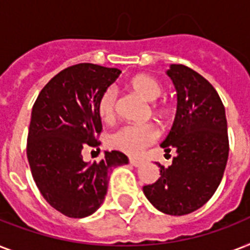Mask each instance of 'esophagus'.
<instances>
[{
	"mask_svg": "<svg viewBox=\"0 0 250 250\" xmlns=\"http://www.w3.org/2000/svg\"><path fill=\"white\" fill-rule=\"evenodd\" d=\"M129 164L132 165V166H135V167H139V166H141L143 161L136 160V158H129Z\"/></svg>",
	"mask_w": 250,
	"mask_h": 250,
	"instance_id": "34e87169",
	"label": "esophagus"
}]
</instances>
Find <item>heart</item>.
<instances>
[{
	"label": "heart",
	"instance_id": "b5f03b06",
	"mask_svg": "<svg viewBox=\"0 0 250 250\" xmlns=\"http://www.w3.org/2000/svg\"><path fill=\"white\" fill-rule=\"evenodd\" d=\"M129 85L139 96L146 101H154L162 94V85L158 80L149 75L133 76ZM98 115L102 121L110 123L117 115V90L113 86L106 88L97 101ZM152 111L158 119H166L171 114V105L167 101H154ZM160 131L153 123L125 125L110 133L106 141L110 148L117 149L128 156H140L149 145L156 143Z\"/></svg>",
	"mask_w": 250,
	"mask_h": 250
}]
</instances>
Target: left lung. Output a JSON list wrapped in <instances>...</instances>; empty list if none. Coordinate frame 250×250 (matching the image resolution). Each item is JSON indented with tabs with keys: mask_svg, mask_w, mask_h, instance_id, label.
<instances>
[{
	"mask_svg": "<svg viewBox=\"0 0 250 250\" xmlns=\"http://www.w3.org/2000/svg\"><path fill=\"white\" fill-rule=\"evenodd\" d=\"M167 75L178 93V107L161 146L178 154L171 166L157 164L160 179L143 190L162 213L186 215L209 201L223 178L229 150L227 119L219 94L204 76L184 64H171Z\"/></svg>",
	"mask_w": 250,
	"mask_h": 250,
	"instance_id": "1",
	"label": "left lung"
}]
</instances>
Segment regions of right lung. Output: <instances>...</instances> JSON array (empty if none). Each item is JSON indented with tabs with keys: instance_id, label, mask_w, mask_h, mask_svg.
I'll return each mask as SVG.
<instances>
[{
	"instance_id": "right-lung-1",
	"label": "right lung",
	"mask_w": 250,
	"mask_h": 250,
	"mask_svg": "<svg viewBox=\"0 0 250 250\" xmlns=\"http://www.w3.org/2000/svg\"><path fill=\"white\" fill-rule=\"evenodd\" d=\"M121 70L79 63L57 74L37 96L31 114L27 158L33 180L50 206L66 217L84 218L101 206L114 167L128 164L118 150L84 162L85 145L98 146L102 131L97 101Z\"/></svg>"
}]
</instances>
